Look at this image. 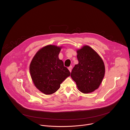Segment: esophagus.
Instances as JSON below:
<instances>
[{
	"label": "esophagus",
	"mask_w": 130,
	"mask_h": 130,
	"mask_svg": "<svg viewBox=\"0 0 130 130\" xmlns=\"http://www.w3.org/2000/svg\"><path fill=\"white\" fill-rule=\"evenodd\" d=\"M68 68V70H69V72H71V71H72V66H69Z\"/></svg>",
	"instance_id": "esophagus-1"
}]
</instances>
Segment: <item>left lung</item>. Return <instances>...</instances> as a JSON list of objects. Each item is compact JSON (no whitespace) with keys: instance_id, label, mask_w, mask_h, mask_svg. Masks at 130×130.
<instances>
[{"instance_id":"8db88e82","label":"left lung","mask_w":130,"mask_h":130,"mask_svg":"<svg viewBox=\"0 0 130 130\" xmlns=\"http://www.w3.org/2000/svg\"><path fill=\"white\" fill-rule=\"evenodd\" d=\"M78 64L73 68L72 78L78 90L83 93H91L98 89L105 76L104 62L98 53L89 45L77 50Z\"/></svg>"}]
</instances>
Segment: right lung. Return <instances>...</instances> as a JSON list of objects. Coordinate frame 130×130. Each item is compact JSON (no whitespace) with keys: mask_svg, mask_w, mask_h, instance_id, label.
Listing matches in <instances>:
<instances>
[{"mask_svg":"<svg viewBox=\"0 0 130 130\" xmlns=\"http://www.w3.org/2000/svg\"><path fill=\"white\" fill-rule=\"evenodd\" d=\"M62 46L55 45H46L38 51L30 64V76L35 86L46 95L57 91L70 74L58 58Z\"/></svg>","mask_w":130,"mask_h":130,"instance_id":"right-lung-1","label":"right lung"}]
</instances>
